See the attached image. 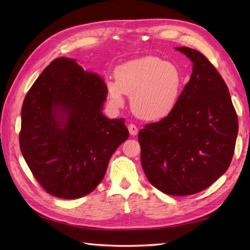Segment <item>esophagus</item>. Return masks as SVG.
Wrapping results in <instances>:
<instances>
[{"label": "esophagus", "instance_id": "1", "mask_svg": "<svg viewBox=\"0 0 250 250\" xmlns=\"http://www.w3.org/2000/svg\"><path fill=\"white\" fill-rule=\"evenodd\" d=\"M128 130L131 136H136L138 134V127L135 124H129L128 125Z\"/></svg>", "mask_w": 250, "mask_h": 250}]
</instances>
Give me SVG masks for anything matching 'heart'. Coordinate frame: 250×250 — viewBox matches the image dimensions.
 Listing matches in <instances>:
<instances>
[{
	"instance_id": "obj_1",
	"label": "heart",
	"mask_w": 250,
	"mask_h": 250,
	"mask_svg": "<svg viewBox=\"0 0 250 250\" xmlns=\"http://www.w3.org/2000/svg\"><path fill=\"white\" fill-rule=\"evenodd\" d=\"M115 81H107L111 103L122 107L126 94L134 113L148 122L162 121L173 112L183 88L177 66L154 57L121 64L115 69Z\"/></svg>"
}]
</instances>
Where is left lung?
I'll return each mask as SVG.
<instances>
[{"label": "left lung", "instance_id": "obj_1", "mask_svg": "<svg viewBox=\"0 0 250 250\" xmlns=\"http://www.w3.org/2000/svg\"><path fill=\"white\" fill-rule=\"evenodd\" d=\"M192 62L189 82L167 118L139 131L141 165L149 183L171 196L207 189L228 170L238 120L223 77L195 49L176 47Z\"/></svg>", "mask_w": 250, "mask_h": 250}]
</instances>
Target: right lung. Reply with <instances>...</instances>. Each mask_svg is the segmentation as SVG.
<instances>
[{
  "instance_id": "right-lung-1",
  "label": "right lung",
  "mask_w": 250,
  "mask_h": 250,
  "mask_svg": "<svg viewBox=\"0 0 250 250\" xmlns=\"http://www.w3.org/2000/svg\"><path fill=\"white\" fill-rule=\"evenodd\" d=\"M107 94L102 77L68 58L53 60L27 92L20 149L50 195L77 199L92 192L115 149L129 137L124 119L103 114Z\"/></svg>"
}]
</instances>
